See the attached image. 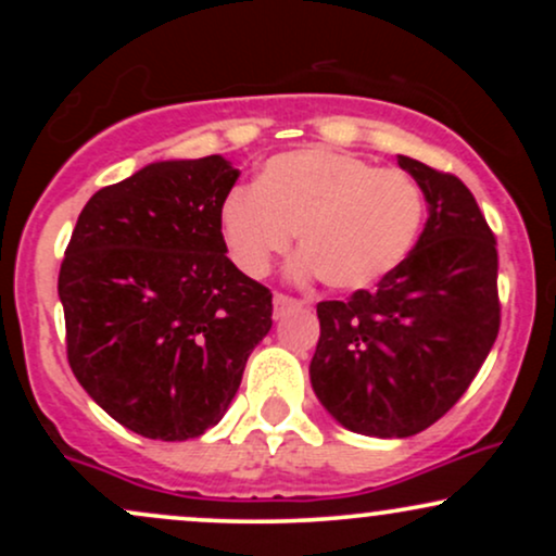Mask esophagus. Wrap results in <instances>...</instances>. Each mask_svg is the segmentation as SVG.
<instances>
[{"mask_svg":"<svg viewBox=\"0 0 556 556\" xmlns=\"http://www.w3.org/2000/svg\"><path fill=\"white\" fill-rule=\"evenodd\" d=\"M298 305H303V300L285 295V292H277V295H274V318H282L287 311L298 308Z\"/></svg>","mask_w":556,"mask_h":556,"instance_id":"1","label":"esophagus"}]
</instances>
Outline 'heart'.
Listing matches in <instances>:
<instances>
[{
    "label": "heart",
    "mask_w": 556,
    "mask_h": 556,
    "mask_svg": "<svg viewBox=\"0 0 556 556\" xmlns=\"http://www.w3.org/2000/svg\"><path fill=\"white\" fill-rule=\"evenodd\" d=\"M424 216L416 177L314 146L266 159L253 188L225 198L219 229L248 277H264L295 232L300 271H316L331 290H363L407 258Z\"/></svg>",
    "instance_id": "1"
}]
</instances>
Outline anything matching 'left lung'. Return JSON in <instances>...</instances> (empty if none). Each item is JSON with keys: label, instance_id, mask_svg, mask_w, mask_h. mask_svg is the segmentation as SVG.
I'll list each match as a JSON object with an SVG mask.
<instances>
[{"label": "left lung", "instance_id": "left-lung-1", "mask_svg": "<svg viewBox=\"0 0 556 556\" xmlns=\"http://www.w3.org/2000/svg\"><path fill=\"white\" fill-rule=\"evenodd\" d=\"M429 201L407 258L376 290L316 305V397L363 437H413L463 397L500 334L496 238L460 177L410 156Z\"/></svg>", "mask_w": 556, "mask_h": 556}]
</instances>
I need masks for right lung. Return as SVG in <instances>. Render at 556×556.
Returning <instances> with one entry per match:
<instances>
[{
  "label": "right lung",
  "mask_w": 556,
  "mask_h": 556,
  "mask_svg": "<svg viewBox=\"0 0 556 556\" xmlns=\"http://www.w3.org/2000/svg\"><path fill=\"white\" fill-rule=\"evenodd\" d=\"M222 156L156 162L96 190L60 266L67 361L125 429L185 442L225 416L271 292L227 258Z\"/></svg>",
  "instance_id": "obj_1"
}]
</instances>
